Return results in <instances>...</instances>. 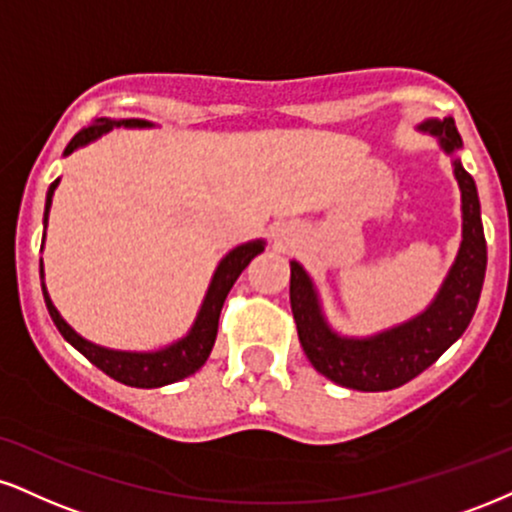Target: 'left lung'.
<instances>
[{"label":"left lung","instance_id":"obj_1","mask_svg":"<svg viewBox=\"0 0 512 512\" xmlns=\"http://www.w3.org/2000/svg\"><path fill=\"white\" fill-rule=\"evenodd\" d=\"M420 131L436 135L446 155H455L463 147L451 116L443 121L427 119L420 123ZM453 174L463 200L458 257L427 310L408 322L367 338L336 334L326 322L310 274L303 264L291 262V310L300 346L312 367L338 386L355 391L398 389L432 367L472 322L486 274V240L477 186L458 157L453 159Z\"/></svg>","mask_w":512,"mask_h":512}]
</instances>
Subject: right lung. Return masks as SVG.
<instances>
[{
  "label": "right lung",
  "instance_id": "1",
  "mask_svg": "<svg viewBox=\"0 0 512 512\" xmlns=\"http://www.w3.org/2000/svg\"><path fill=\"white\" fill-rule=\"evenodd\" d=\"M114 126H126V128H152L150 121L143 119H95L90 126L80 128V131L73 135L71 143L66 145L64 157H69L71 152H76L78 147L90 145L92 140L102 138L104 133L112 131ZM59 186V178L52 183L47 190V202H45V226L49 217V207H52V195ZM264 250V240H250V243L238 245L233 248L224 260L219 262L217 272L212 276V283H209L205 300H202L200 312H197L195 324L190 326V331L183 338H178L176 343L166 346L162 350H152V353H131V350H112L102 348L97 343L88 341L76 331L71 329L69 324L64 322V317L59 315L57 307L49 300L45 283H42V295H45V303L49 310V317L57 324L59 334L71 343L78 353H83L95 367H100L104 374L121 381L126 386H135V389H159V386L174 384V381H181L195 374L197 369L207 362L209 353H212L214 341H217V329H219V315L221 307H224V300L233 283L248 267L252 257H257ZM40 276H42V262H40Z\"/></svg>",
  "mask_w": 512,
  "mask_h": 512
}]
</instances>
